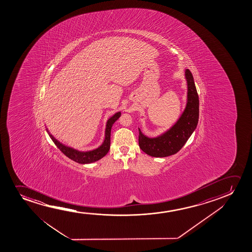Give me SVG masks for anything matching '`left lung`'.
<instances>
[{
	"mask_svg": "<svg viewBox=\"0 0 252 252\" xmlns=\"http://www.w3.org/2000/svg\"><path fill=\"white\" fill-rule=\"evenodd\" d=\"M185 77L188 83L187 105L176 124L156 138H149L138 128V145L149 156L165 158L176 154L183 148L196 128L199 121V96L193 75L189 69L185 70Z\"/></svg>",
	"mask_w": 252,
	"mask_h": 252,
	"instance_id": "1",
	"label": "left lung"
}]
</instances>
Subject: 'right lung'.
I'll return each mask as SVG.
<instances>
[{
	"label": "right lung",
	"instance_id": "right-lung-1",
	"mask_svg": "<svg viewBox=\"0 0 252 252\" xmlns=\"http://www.w3.org/2000/svg\"><path fill=\"white\" fill-rule=\"evenodd\" d=\"M121 112H118L107 120L106 130H105V139H104L103 143L98 148L94 149L93 151H90V152H80V151L75 150V149L71 148V147L63 145L62 143H60L58 139H56L50 133L48 129H46V131L50 135L52 141L54 142V144L57 145V147L66 157H68L69 159H71L73 161L78 162V163H83V164L91 163V162H96V161L100 160V159L107 155V152L110 149L111 129H112V126H113L114 122L117 121L119 118L121 117Z\"/></svg>",
	"mask_w": 252,
	"mask_h": 252
}]
</instances>
